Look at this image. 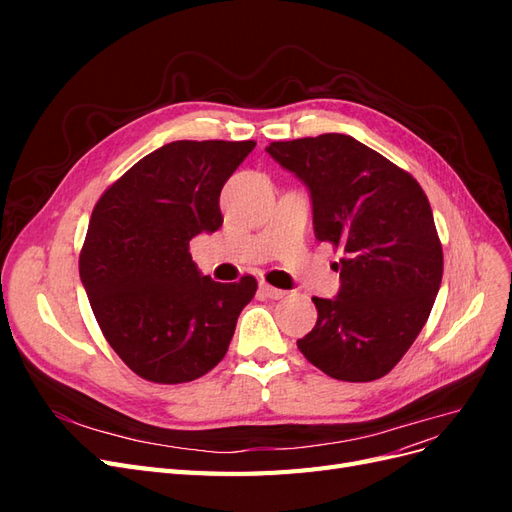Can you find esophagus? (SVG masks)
Returning a JSON list of instances; mask_svg holds the SVG:
<instances>
[{
    "instance_id": "esophagus-1",
    "label": "esophagus",
    "mask_w": 512,
    "mask_h": 512,
    "mask_svg": "<svg viewBox=\"0 0 512 512\" xmlns=\"http://www.w3.org/2000/svg\"><path fill=\"white\" fill-rule=\"evenodd\" d=\"M260 292L265 294V297H269V299H284V297H286V290L273 288V286L267 284V282H260Z\"/></svg>"
}]
</instances>
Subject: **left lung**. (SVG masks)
I'll use <instances>...</instances> for the list:
<instances>
[{"label": "left lung", "mask_w": 512, "mask_h": 512, "mask_svg": "<svg viewBox=\"0 0 512 512\" xmlns=\"http://www.w3.org/2000/svg\"><path fill=\"white\" fill-rule=\"evenodd\" d=\"M269 156L312 194L314 232L339 258L335 299H318L316 327L297 346L335 380L389 374L414 344L442 282V243L418 181L346 134L277 141Z\"/></svg>", "instance_id": "8db88e82"}]
</instances>
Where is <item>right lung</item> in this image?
<instances>
[{
  "mask_svg": "<svg viewBox=\"0 0 512 512\" xmlns=\"http://www.w3.org/2000/svg\"><path fill=\"white\" fill-rule=\"evenodd\" d=\"M254 141H175L138 160L91 211L79 273L106 337L136 376L181 384L228 350L258 282L200 275L190 241L224 218L220 192Z\"/></svg>",
  "mask_w": 512,
  "mask_h": 512,
  "instance_id": "add662e5",
  "label": "right lung"
}]
</instances>
